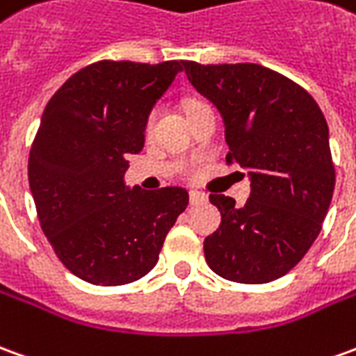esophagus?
I'll return each mask as SVG.
<instances>
[{
    "mask_svg": "<svg viewBox=\"0 0 356 356\" xmlns=\"http://www.w3.org/2000/svg\"><path fill=\"white\" fill-rule=\"evenodd\" d=\"M188 198H191V206H200V204L208 202V196L200 193V191H191Z\"/></svg>",
    "mask_w": 356,
    "mask_h": 356,
    "instance_id": "1",
    "label": "esophagus"
}]
</instances>
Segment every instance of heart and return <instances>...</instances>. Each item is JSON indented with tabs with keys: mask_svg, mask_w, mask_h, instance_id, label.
I'll list each match as a JSON object with an SVG mask.
<instances>
[{
	"mask_svg": "<svg viewBox=\"0 0 356 356\" xmlns=\"http://www.w3.org/2000/svg\"><path fill=\"white\" fill-rule=\"evenodd\" d=\"M154 119H156V111H152V113H150V118H148V123H146V129H148V131L152 129Z\"/></svg>",
	"mask_w": 356,
	"mask_h": 356,
	"instance_id": "1",
	"label": "heart"
}]
</instances>
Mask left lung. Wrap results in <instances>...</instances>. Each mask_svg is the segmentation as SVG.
I'll return each mask as SVG.
<instances>
[{"instance_id": "obj_1", "label": "left lung", "mask_w": 356, "mask_h": 356, "mask_svg": "<svg viewBox=\"0 0 356 356\" xmlns=\"http://www.w3.org/2000/svg\"><path fill=\"white\" fill-rule=\"evenodd\" d=\"M183 67L220 111L227 161L245 168L250 181L243 208L231 196L210 195L221 225L204 241L206 262L229 282H273L307 254L332 202L335 171L324 113L305 88L268 67Z\"/></svg>"}]
</instances>
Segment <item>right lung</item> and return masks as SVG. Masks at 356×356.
Returning a JSON list of instances; mask_svg holds the SVG:
<instances>
[{
    "label": "right lung",
    "mask_w": 356,
    "mask_h": 356,
    "mask_svg": "<svg viewBox=\"0 0 356 356\" xmlns=\"http://www.w3.org/2000/svg\"><path fill=\"white\" fill-rule=\"evenodd\" d=\"M181 71L183 61H98L74 73L42 113L29 158L32 198L56 254L84 282L140 280L185 212L181 186L125 183L127 158L143 150L154 106Z\"/></svg>",
    "instance_id": "add662e5"
}]
</instances>
